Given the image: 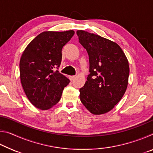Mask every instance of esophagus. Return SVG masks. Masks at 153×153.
Segmentation results:
<instances>
[{"label": "esophagus", "mask_w": 153, "mask_h": 153, "mask_svg": "<svg viewBox=\"0 0 153 153\" xmlns=\"http://www.w3.org/2000/svg\"><path fill=\"white\" fill-rule=\"evenodd\" d=\"M69 77H70V79H71V80H74L75 78H76V76H70Z\"/></svg>", "instance_id": "34e87169"}]
</instances>
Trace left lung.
Masks as SVG:
<instances>
[{
	"mask_svg": "<svg viewBox=\"0 0 153 153\" xmlns=\"http://www.w3.org/2000/svg\"><path fill=\"white\" fill-rule=\"evenodd\" d=\"M77 35L88 54L90 63V74L79 89L80 100L91 113H106L125 94L129 74L128 61L115 42L84 30H77Z\"/></svg>",
	"mask_w": 153,
	"mask_h": 153,
	"instance_id": "1",
	"label": "left lung"
}]
</instances>
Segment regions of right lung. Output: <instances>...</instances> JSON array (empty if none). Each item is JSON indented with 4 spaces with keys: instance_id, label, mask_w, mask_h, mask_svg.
Returning a JSON list of instances; mask_svg holds the SVG:
<instances>
[{
    "instance_id": "right-lung-1",
    "label": "right lung",
    "mask_w": 153,
    "mask_h": 153,
    "mask_svg": "<svg viewBox=\"0 0 153 153\" xmlns=\"http://www.w3.org/2000/svg\"><path fill=\"white\" fill-rule=\"evenodd\" d=\"M74 35L73 30L44 32L23 53L19 63L21 82L27 98L36 107L46 110L55 105L64 88L70 82L57 69L61 63L62 48Z\"/></svg>"
}]
</instances>
